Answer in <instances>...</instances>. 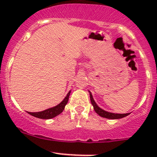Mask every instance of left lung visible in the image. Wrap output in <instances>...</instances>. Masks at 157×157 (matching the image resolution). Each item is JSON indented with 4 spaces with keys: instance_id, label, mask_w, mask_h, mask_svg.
Masks as SVG:
<instances>
[{
    "instance_id": "8db88e82",
    "label": "left lung",
    "mask_w": 157,
    "mask_h": 157,
    "mask_svg": "<svg viewBox=\"0 0 157 157\" xmlns=\"http://www.w3.org/2000/svg\"><path fill=\"white\" fill-rule=\"evenodd\" d=\"M90 93V101H91V103L93 105V109H94L95 112L98 114L99 115H100L101 117H103V118H109V119H119V118H124L125 116H128V115H130V113H125V114H118V113H112V112H106V111L103 110L100 108V107L98 106L97 104L96 103V102L94 101L93 98V95H92L91 92L89 91Z\"/></svg>"
}]
</instances>
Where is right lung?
<instances>
[{
  "label": "right lung",
  "mask_w": 157,
  "mask_h": 157,
  "mask_svg": "<svg viewBox=\"0 0 157 157\" xmlns=\"http://www.w3.org/2000/svg\"><path fill=\"white\" fill-rule=\"evenodd\" d=\"M70 93H71V90L68 92V93L67 94V96H65L63 101H61L58 105H57L56 106H54L52 108L48 109L46 110L42 111V112H27L29 115H33V116L36 117L38 118H42V119H50V118H55L57 115H58L59 114H61L63 112V110L64 109V107L67 105V102H68Z\"/></svg>",
  "instance_id": "right-lung-1"
}]
</instances>
